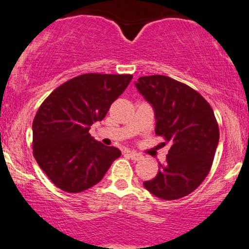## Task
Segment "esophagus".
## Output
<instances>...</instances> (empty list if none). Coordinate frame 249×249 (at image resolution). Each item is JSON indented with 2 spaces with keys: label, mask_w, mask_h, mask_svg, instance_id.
I'll list each match as a JSON object with an SVG mask.
<instances>
[{
  "label": "esophagus",
  "mask_w": 249,
  "mask_h": 249,
  "mask_svg": "<svg viewBox=\"0 0 249 249\" xmlns=\"http://www.w3.org/2000/svg\"><path fill=\"white\" fill-rule=\"evenodd\" d=\"M128 155H129L130 159H132V160H134V161H139V160H141L142 158H143V156H142L141 154H139V153H136V152H129V153H128Z\"/></svg>",
  "instance_id": "obj_1"
}]
</instances>
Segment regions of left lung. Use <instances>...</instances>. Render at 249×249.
<instances>
[{
  "label": "left lung",
  "instance_id": "left-lung-1",
  "mask_svg": "<svg viewBox=\"0 0 249 249\" xmlns=\"http://www.w3.org/2000/svg\"><path fill=\"white\" fill-rule=\"evenodd\" d=\"M135 86L154 108L156 135L172 144L166 162L159 163L158 174L144 181V188L162 200L187 196L213 164L220 135L214 111L202 95L172 77L142 76Z\"/></svg>",
  "mask_w": 249,
  "mask_h": 249
}]
</instances>
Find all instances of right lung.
Wrapping results in <instances>:
<instances>
[{
	"label": "right lung",
	"mask_w": 249,
	"mask_h": 249,
	"mask_svg": "<svg viewBox=\"0 0 249 249\" xmlns=\"http://www.w3.org/2000/svg\"><path fill=\"white\" fill-rule=\"evenodd\" d=\"M133 75L89 72L67 81L42 102L33 121V154L55 186L80 193L99 183L121 152L94 140L102 121Z\"/></svg>",
	"instance_id": "right-lung-1"
}]
</instances>
